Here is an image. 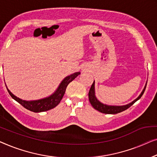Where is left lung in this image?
<instances>
[{
    "instance_id": "1",
    "label": "left lung",
    "mask_w": 157,
    "mask_h": 157,
    "mask_svg": "<svg viewBox=\"0 0 157 157\" xmlns=\"http://www.w3.org/2000/svg\"><path fill=\"white\" fill-rule=\"evenodd\" d=\"M146 87H147V83H146L145 87L144 88V90H142V93L140 94V96H139L137 98L135 99V100L132 101V102H130L129 104H127V105L122 106L107 105L100 102L95 97V92H94V81L93 82V83H92L91 87H90L88 96H89V100L90 104H91L92 107H93L96 110H98V111L104 114H117L128 109V108L131 107L134 103H135L138 100H140V99L142 98L143 94H144Z\"/></svg>"
}]
</instances>
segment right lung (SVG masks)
I'll return each mask as SVG.
<instances>
[{
  "label": "right lung",
  "instance_id": "1",
  "mask_svg": "<svg viewBox=\"0 0 157 157\" xmlns=\"http://www.w3.org/2000/svg\"><path fill=\"white\" fill-rule=\"evenodd\" d=\"M80 72H75V73L70 75L66 77V78L61 82L59 84V87L56 90V91L54 92L52 95L46 98L41 99L38 100H33V101H26L23 100L21 99L17 98L14 94L11 93V92L8 89V93L12 97L13 99H14L15 101L30 111L33 112H45L48 110L53 109L56 107L58 104L60 102L62 99H63L64 94H65L66 88H67L68 84L73 80V79L77 78Z\"/></svg>",
  "mask_w": 157,
  "mask_h": 157
}]
</instances>
